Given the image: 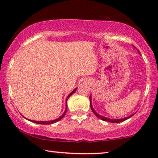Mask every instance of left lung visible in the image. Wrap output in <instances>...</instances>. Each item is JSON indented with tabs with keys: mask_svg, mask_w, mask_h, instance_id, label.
Segmentation results:
<instances>
[{
	"mask_svg": "<svg viewBox=\"0 0 158 158\" xmlns=\"http://www.w3.org/2000/svg\"><path fill=\"white\" fill-rule=\"evenodd\" d=\"M90 108H91V110L93 111V113H94V114L96 116L98 117L99 118H100L101 120H102V121H107V122H110V123H121V122H123L125 121V120H127L128 118H130V117H132L134 116V114H132L131 116H128V117H126L125 118H121V119H110V118H106V117H104L102 116H100V115H99L98 114H97V112H95V111L93 109V106H92V105H91V97L90 96Z\"/></svg>",
	"mask_w": 158,
	"mask_h": 158,
	"instance_id": "obj_1",
	"label": "left lung"
}]
</instances>
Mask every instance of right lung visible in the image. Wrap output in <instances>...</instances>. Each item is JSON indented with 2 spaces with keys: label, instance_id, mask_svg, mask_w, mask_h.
Masks as SVG:
<instances>
[{
  "label": "right lung",
  "instance_id": "obj_1",
  "mask_svg": "<svg viewBox=\"0 0 158 158\" xmlns=\"http://www.w3.org/2000/svg\"><path fill=\"white\" fill-rule=\"evenodd\" d=\"M76 89H74L73 91H72V93H69V94L68 95V98H67V99H66V103H67V100H68V98L70 97V96L73 94V93L76 91ZM67 110H68V106H67V105H66V109H65V112H64L63 113V114L62 115V116H61L60 117H59L58 118H57V119H56V120H53V121H32L33 123H37V124H43V125H48V124H53V123H56V122H58V121H60L61 119L63 118L64 117V116H65V114H66V112H67Z\"/></svg>",
  "mask_w": 158,
  "mask_h": 158
}]
</instances>
